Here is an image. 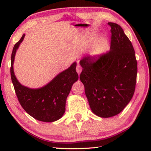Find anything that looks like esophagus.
<instances>
[{"instance_id":"esophagus-1","label":"esophagus","mask_w":151,"mask_h":151,"mask_svg":"<svg viewBox=\"0 0 151 151\" xmlns=\"http://www.w3.org/2000/svg\"><path fill=\"white\" fill-rule=\"evenodd\" d=\"M76 72H77V73L78 74V75H80L81 73V71H82V68H81V66L79 65H78L77 66H76Z\"/></svg>"}]
</instances>
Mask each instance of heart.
<instances>
[{"instance_id": "1", "label": "heart", "mask_w": 151, "mask_h": 151, "mask_svg": "<svg viewBox=\"0 0 151 151\" xmlns=\"http://www.w3.org/2000/svg\"><path fill=\"white\" fill-rule=\"evenodd\" d=\"M103 49V44L97 45L92 49L91 52V55L94 57H99V56L101 54Z\"/></svg>"}]
</instances>
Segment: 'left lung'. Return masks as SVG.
I'll use <instances>...</instances> for the list:
<instances>
[{"label":"left lung","instance_id":"8db88e82","mask_svg":"<svg viewBox=\"0 0 151 151\" xmlns=\"http://www.w3.org/2000/svg\"><path fill=\"white\" fill-rule=\"evenodd\" d=\"M111 27L110 50L98 60L84 57L80 80L91 111L96 116L109 118L119 114L133 96L136 85L137 62L134 48L120 25Z\"/></svg>","mask_w":151,"mask_h":151}]
</instances>
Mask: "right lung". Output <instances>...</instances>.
Wrapping results in <instances>:
<instances>
[{"label": "right lung", "instance_id": "right-lung-1", "mask_svg": "<svg viewBox=\"0 0 151 151\" xmlns=\"http://www.w3.org/2000/svg\"><path fill=\"white\" fill-rule=\"evenodd\" d=\"M24 36L23 34L15 44L11 55V79L17 98L24 111L34 119L47 122L56 121L65 112L66 99L73 85L78 79L76 63L74 62L42 87L31 88L22 85L14 75L13 65L17 50Z\"/></svg>", "mask_w": 151, "mask_h": 151}]
</instances>
